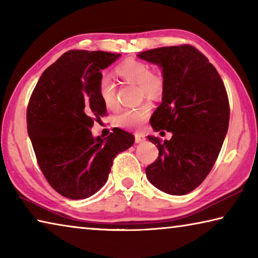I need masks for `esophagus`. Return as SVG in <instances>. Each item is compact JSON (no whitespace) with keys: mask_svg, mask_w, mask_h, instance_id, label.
Segmentation results:
<instances>
[{"mask_svg":"<svg viewBox=\"0 0 258 258\" xmlns=\"http://www.w3.org/2000/svg\"><path fill=\"white\" fill-rule=\"evenodd\" d=\"M146 141V137L141 133H135V143H141Z\"/></svg>","mask_w":258,"mask_h":258,"instance_id":"obj_1","label":"esophagus"}]
</instances>
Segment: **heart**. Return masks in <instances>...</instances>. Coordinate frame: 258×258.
Wrapping results in <instances>:
<instances>
[{
  "mask_svg": "<svg viewBox=\"0 0 258 258\" xmlns=\"http://www.w3.org/2000/svg\"><path fill=\"white\" fill-rule=\"evenodd\" d=\"M116 75L128 84H138L140 98L157 100L163 95L165 78L160 71H151L145 61L137 59L125 60L115 69ZM98 95L107 109L117 107L116 87L108 77H102L98 85ZM151 106L148 102L139 107L124 109L115 117L113 123L120 128H138L149 118Z\"/></svg>",
  "mask_w": 258,
  "mask_h": 258,
  "instance_id": "obj_1",
  "label": "heart"
}]
</instances>
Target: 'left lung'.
<instances>
[{
    "label": "left lung",
    "mask_w": 258,
    "mask_h": 258,
    "mask_svg": "<svg viewBox=\"0 0 258 258\" xmlns=\"http://www.w3.org/2000/svg\"><path fill=\"white\" fill-rule=\"evenodd\" d=\"M161 68L165 89L152 113L155 132H172L157 145L159 155L146 174L157 189L168 195L189 194L211 172L228 133L230 106L225 86L215 67L191 45L165 46L139 53Z\"/></svg>",
    "instance_id": "obj_1"
}]
</instances>
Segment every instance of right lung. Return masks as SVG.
<instances>
[{
	"instance_id": "obj_1",
	"label": "right lung",
	"mask_w": 258,
	"mask_h": 258,
	"mask_svg": "<svg viewBox=\"0 0 258 258\" xmlns=\"http://www.w3.org/2000/svg\"><path fill=\"white\" fill-rule=\"evenodd\" d=\"M120 54L72 50L47 67L27 108V131L47 182L63 197L85 199L106 184L112 161L134 137L116 130L93 138L94 120L107 108L98 95L101 71Z\"/></svg>"
}]
</instances>
